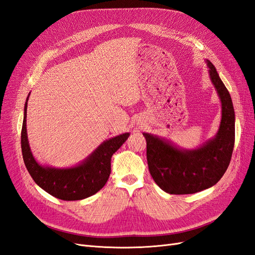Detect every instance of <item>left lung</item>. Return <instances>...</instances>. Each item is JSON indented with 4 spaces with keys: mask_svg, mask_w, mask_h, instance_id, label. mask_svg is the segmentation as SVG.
<instances>
[{
    "mask_svg": "<svg viewBox=\"0 0 255 255\" xmlns=\"http://www.w3.org/2000/svg\"><path fill=\"white\" fill-rule=\"evenodd\" d=\"M210 79L221 102L218 132L197 149H183L170 140L143 133L149 171L158 186L171 195H188L210 188L225 174L235 142V113L232 99L219 74L206 60Z\"/></svg>",
    "mask_w": 255,
    "mask_h": 255,
    "instance_id": "8db88e82",
    "label": "left lung"
}]
</instances>
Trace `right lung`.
<instances>
[{"label":"right lung","mask_w":255,"mask_h":255,"mask_svg":"<svg viewBox=\"0 0 255 255\" xmlns=\"http://www.w3.org/2000/svg\"><path fill=\"white\" fill-rule=\"evenodd\" d=\"M28 97L24 105L21 148L25 167L35 183L51 196L65 201H76L97 194L109 180L113 154L126 142L129 133L103 141L87 158L76 166L55 168L40 165L30 151L27 139L26 110Z\"/></svg>","instance_id":"obj_1"}]
</instances>
